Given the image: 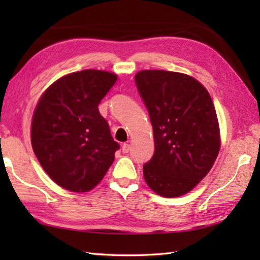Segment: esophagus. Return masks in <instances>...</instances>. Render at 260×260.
<instances>
[{
  "mask_svg": "<svg viewBox=\"0 0 260 260\" xmlns=\"http://www.w3.org/2000/svg\"><path fill=\"white\" fill-rule=\"evenodd\" d=\"M121 150H122V152H124V153H128L129 150H131V146H129L128 143H124V144H122Z\"/></svg>",
  "mask_w": 260,
  "mask_h": 260,
  "instance_id": "esophagus-1",
  "label": "esophagus"
}]
</instances>
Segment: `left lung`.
<instances>
[{
	"mask_svg": "<svg viewBox=\"0 0 260 260\" xmlns=\"http://www.w3.org/2000/svg\"><path fill=\"white\" fill-rule=\"evenodd\" d=\"M149 112L155 152L144 180L164 197L184 195L199 183L220 149L218 118L209 91L183 73L146 70L135 76Z\"/></svg>",
	"mask_w": 260,
	"mask_h": 260,
	"instance_id": "8db88e82",
	"label": "left lung"
}]
</instances>
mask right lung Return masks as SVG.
Segmentation results:
<instances>
[{
	"label": "right lung",
	"mask_w": 260,
	"mask_h": 260,
	"mask_svg": "<svg viewBox=\"0 0 260 260\" xmlns=\"http://www.w3.org/2000/svg\"><path fill=\"white\" fill-rule=\"evenodd\" d=\"M116 81V74L99 70L68 74L48 88L35 108L33 151L46 173L68 190L93 189L120 148L99 111Z\"/></svg>",
	"instance_id": "obj_1"
}]
</instances>
